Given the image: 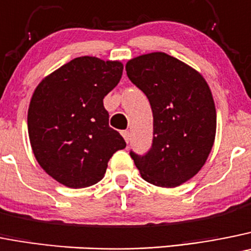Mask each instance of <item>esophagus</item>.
Instances as JSON below:
<instances>
[{
    "label": "esophagus",
    "mask_w": 251,
    "mask_h": 251,
    "mask_svg": "<svg viewBox=\"0 0 251 251\" xmlns=\"http://www.w3.org/2000/svg\"><path fill=\"white\" fill-rule=\"evenodd\" d=\"M122 135H123L124 141H126L128 143V142H129V139H130L129 130H122Z\"/></svg>",
    "instance_id": "1"
}]
</instances>
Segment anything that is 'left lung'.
Segmentation results:
<instances>
[{"mask_svg":"<svg viewBox=\"0 0 251 251\" xmlns=\"http://www.w3.org/2000/svg\"><path fill=\"white\" fill-rule=\"evenodd\" d=\"M153 112V143L143 155L129 151L142 178L174 188L201 171L215 139L217 112L201 73L163 52L143 54L126 66Z\"/></svg>","mask_w":251,"mask_h":251,"instance_id":"1","label":"left lung"}]
</instances>
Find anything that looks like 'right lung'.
Segmentation results:
<instances>
[{
    "label": "right lung",
    "mask_w": 251,
    "mask_h": 251,
    "mask_svg": "<svg viewBox=\"0 0 251 251\" xmlns=\"http://www.w3.org/2000/svg\"><path fill=\"white\" fill-rule=\"evenodd\" d=\"M122 73L121 62L78 57L34 89L27 117L32 151L43 171L66 187L98 183L112 155L127 146L109 127L103 105Z\"/></svg>",
    "instance_id": "add662e5"
}]
</instances>
